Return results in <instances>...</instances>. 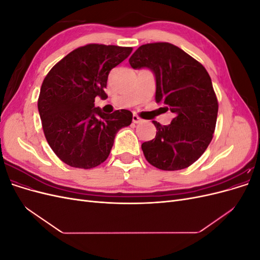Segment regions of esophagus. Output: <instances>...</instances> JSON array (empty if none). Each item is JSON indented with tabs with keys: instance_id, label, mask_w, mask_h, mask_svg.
<instances>
[{
	"instance_id": "1",
	"label": "esophagus",
	"mask_w": 260,
	"mask_h": 260,
	"mask_svg": "<svg viewBox=\"0 0 260 260\" xmlns=\"http://www.w3.org/2000/svg\"><path fill=\"white\" fill-rule=\"evenodd\" d=\"M132 121L135 122V123H142L144 120L142 119V118H140L139 116L133 115V116H132Z\"/></svg>"
}]
</instances>
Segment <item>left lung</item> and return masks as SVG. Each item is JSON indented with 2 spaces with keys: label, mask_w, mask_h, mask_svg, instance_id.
Instances as JSON below:
<instances>
[{
  "label": "left lung",
  "mask_w": 260,
  "mask_h": 260,
  "mask_svg": "<svg viewBox=\"0 0 260 260\" xmlns=\"http://www.w3.org/2000/svg\"><path fill=\"white\" fill-rule=\"evenodd\" d=\"M129 62L132 68L153 70L156 103L175 114L168 125L153 121L156 137L142 144L146 160L168 171L191 166L206 151L216 128L218 100L207 70L168 42L141 45Z\"/></svg>",
  "instance_id": "1"
}]
</instances>
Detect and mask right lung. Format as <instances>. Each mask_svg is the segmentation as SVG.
I'll return each instance as SVG.
<instances>
[{
	"instance_id": "1",
	"label": "right lung",
	"mask_w": 260,
	"mask_h": 260,
	"mask_svg": "<svg viewBox=\"0 0 260 260\" xmlns=\"http://www.w3.org/2000/svg\"><path fill=\"white\" fill-rule=\"evenodd\" d=\"M132 52L128 46L86 44L67 54L45 76L38 109L46 141L58 158L74 168L104 162L116 133L132 122L127 109L104 114L94 106L111 70Z\"/></svg>"
}]
</instances>
